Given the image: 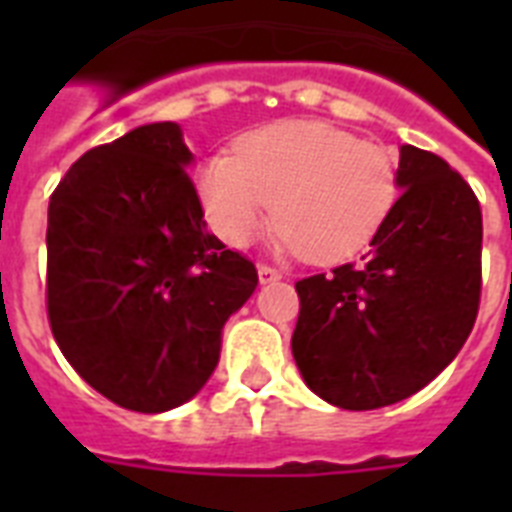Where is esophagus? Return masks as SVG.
I'll use <instances>...</instances> for the list:
<instances>
[{
	"label": "esophagus",
	"instance_id": "obj_1",
	"mask_svg": "<svg viewBox=\"0 0 512 512\" xmlns=\"http://www.w3.org/2000/svg\"><path fill=\"white\" fill-rule=\"evenodd\" d=\"M257 276H260V284H273V281L281 279V273L271 265H257Z\"/></svg>",
	"mask_w": 512,
	"mask_h": 512
}]
</instances>
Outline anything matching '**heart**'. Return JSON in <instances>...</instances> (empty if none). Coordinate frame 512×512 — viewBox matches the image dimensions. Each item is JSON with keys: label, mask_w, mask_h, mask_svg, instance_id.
<instances>
[{"label": "heart", "mask_w": 512, "mask_h": 512, "mask_svg": "<svg viewBox=\"0 0 512 512\" xmlns=\"http://www.w3.org/2000/svg\"><path fill=\"white\" fill-rule=\"evenodd\" d=\"M196 193L231 247H247L273 212L279 252L337 263L361 252L390 215L398 164L388 148L324 122H279L244 135L233 156L204 159Z\"/></svg>", "instance_id": "heart-1"}]
</instances>
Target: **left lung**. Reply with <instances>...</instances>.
Returning a JSON list of instances; mask_svg holds the SVG:
<instances>
[{
  "label": "left lung",
  "instance_id": "1",
  "mask_svg": "<svg viewBox=\"0 0 512 512\" xmlns=\"http://www.w3.org/2000/svg\"><path fill=\"white\" fill-rule=\"evenodd\" d=\"M398 199L358 265L297 281L292 356L327 404L404 401L452 364L481 297V207L441 156L398 148Z\"/></svg>",
  "mask_w": 512,
  "mask_h": 512
}]
</instances>
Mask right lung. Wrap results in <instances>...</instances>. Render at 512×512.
Here are the masks:
<instances>
[{
	"mask_svg": "<svg viewBox=\"0 0 512 512\" xmlns=\"http://www.w3.org/2000/svg\"><path fill=\"white\" fill-rule=\"evenodd\" d=\"M191 164L180 124H143L71 164L47 209L52 335L132 412L191 401L257 287L255 265L207 233Z\"/></svg>",
	"mask_w": 512,
	"mask_h": 512,
	"instance_id": "add662e5",
	"label": "right lung"
}]
</instances>
